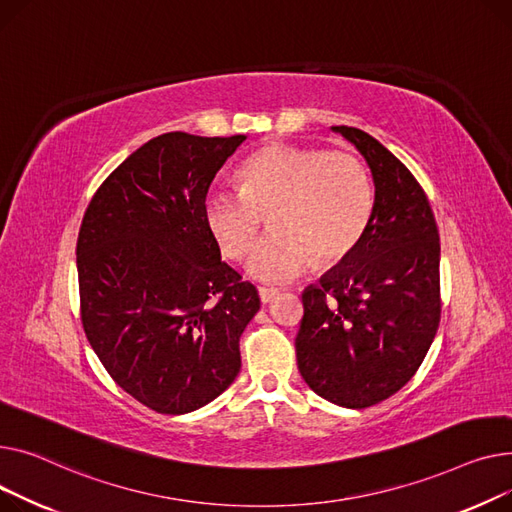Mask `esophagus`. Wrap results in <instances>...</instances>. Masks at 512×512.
Here are the masks:
<instances>
[{
	"instance_id": "obj_1",
	"label": "esophagus",
	"mask_w": 512,
	"mask_h": 512,
	"mask_svg": "<svg viewBox=\"0 0 512 512\" xmlns=\"http://www.w3.org/2000/svg\"><path fill=\"white\" fill-rule=\"evenodd\" d=\"M258 295H260V302L262 304H268V302H273V299L279 295V289H275V287H258Z\"/></svg>"
}]
</instances>
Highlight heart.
I'll list each match as a JSON object with an SVG mask.
<instances>
[{"instance_id":"heart-1","label":"heart","mask_w":512,"mask_h":512,"mask_svg":"<svg viewBox=\"0 0 512 512\" xmlns=\"http://www.w3.org/2000/svg\"><path fill=\"white\" fill-rule=\"evenodd\" d=\"M239 184L242 192H206L202 223L219 252L239 260L268 215L273 231L248 258V273L266 283L297 277L310 258L316 268L345 260L372 221L368 169L345 150L273 142L242 163Z\"/></svg>"}]
</instances>
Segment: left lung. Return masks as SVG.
Returning a JSON list of instances; mask_svg holds the SVG:
<instances>
[{
	"label": "left lung",
	"instance_id": "8db88e82",
	"mask_svg": "<svg viewBox=\"0 0 512 512\" xmlns=\"http://www.w3.org/2000/svg\"><path fill=\"white\" fill-rule=\"evenodd\" d=\"M333 130L368 161L374 210L362 244L302 295L297 368L322 399L366 409L413 378L436 337L440 239L413 173L370 134Z\"/></svg>",
	"mask_w": 512,
	"mask_h": 512
}]
</instances>
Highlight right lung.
Wrapping results in <instances>:
<instances>
[{
    "label": "right lung",
    "mask_w": 512,
    "mask_h": 512,
    "mask_svg": "<svg viewBox=\"0 0 512 512\" xmlns=\"http://www.w3.org/2000/svg\"><path fill=\"white\" fill-rule=\"evenodd\" d=\"M244 140L161 134L86 206L76 244L86 339L109 376L157 413L200 409L242 368L239 337L260 297L221 260L202 200Z\"/></svg>",
    "instance_id": "1"
}]
</instances>
